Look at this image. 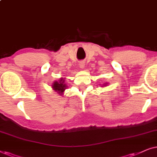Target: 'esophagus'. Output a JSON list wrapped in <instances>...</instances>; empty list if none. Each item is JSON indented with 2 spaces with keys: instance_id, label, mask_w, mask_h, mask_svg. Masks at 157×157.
Listing matches in <instances>:
<instances>
[{
  "instance_id": "esophagus-1",
  "label": "esophagus",
  "mask_w": 157,
  "mask_h": 157,
  "mask_svg": "<svg viewBox=\"0 0 157 157\" xmlns=\"http://www.w3.org/2000/svg\"><path fill=\"white\" fill-rule=\"evenodd\" d=\"M79 65H80V67L81 69H83V68L85 67V62H83V61H81L80 62V64H79Z\"/></svg>"
}]
</instances>
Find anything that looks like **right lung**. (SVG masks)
Returning <instances> with one entry per match:
<instances>
[{
	"label": "right lung",
	"instance_id": "obj_1",
	"mask_svg": "<svg viewBox=\"0 0 157 157\" xmlns=\"http://www.w3.org/2000/svg\"><path fill=\"white\" fill-rule=\"evenodd\" d=\"M65 78H60L59 81H55V82L52 83V88L54 89V90L57 92L59 95H62L64 93V91L65 90V89L67 87V84H65Z\"/></svg>",
	"mask_w": 157,
	"mask_h": 157
}]
</instances>
